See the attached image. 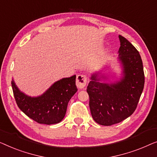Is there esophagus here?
<instances>
[{"label":"esophagus","mask_w":157,"mask_h":157,"mask_svg":"<svg viewBox=\"0 0 157 157\" xmlns=\"http://www.w3.org/2000/svg\"><path fill=\"white\" fill-rule=\"evenodd\" d=\"M87 79L85 75H78L76 79V85L79 89H83L87 84Z\"/></svg>","instance_id":"1"}]
</instances>
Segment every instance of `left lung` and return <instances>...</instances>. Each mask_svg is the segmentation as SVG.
Returning a JSON list of instances; mask_svg holds the SVG:
<instances>
[{
  "label": "left lung",
  "mask_w": 157,
  "mask_h": 157,
  "mask_svg": "<svg viewBox=\"0 0 157 157\" xmlns=\"http://www.w3.org/2000/svg\"><path fill=\"white\" fill-rule=\"evenodd\" d=\"M119 59L124 77L113 84L101 83L98 74L92 75L87 92L93 120L99 124L110 126L131 116L137 107L144 85L142 60L138 50L124 37L119 35Z\"/></svg>",
  "instance_id": "obj_1"
}]
</instances>
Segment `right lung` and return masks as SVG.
<instances>
[{"mask_svg":"<svg viewBox=\"0 0 157 157\" xmlns=\"http://www.w3.org/2000/svg\"><path fill=\"white\" fill-rule=\"evenodd\" d=\"M75 79V75L63 78L37 98L25 95L17 89L13 80V95L20 109L28 117L39 124H57L63 120L67 104L78 90Z\"/></svg>","mask_w":157,"mask_h":157,"instance_id":"right-lung-1","label":"right lung"}]
</instances>
